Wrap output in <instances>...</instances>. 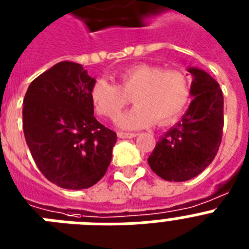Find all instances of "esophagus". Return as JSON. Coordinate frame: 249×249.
<instances>
[{
  "instance_id": "1",
  "label": "esophagus",
  "mask_w": 249,
  "mask_h": 249,
  "mask_svg": "<svg viewBox=\"0 0 249 249\" xmlns=\"http://www.w3.org/2000/svg\"><path fill=\"white\" fill-rule=\"evenodd\" d=\"M137 135L138 134H135V133H123V131L118 133V137L121 139H130V138H135Z\"/></svg>"
}]
</instances>
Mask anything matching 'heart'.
<instances>
[{
  "mask_svg": "<svg viewBox=\"0 0 249 249\" xmlns=\"http://www.w3.org/2000/svg\"><path fill=\"white\" fill-rule=\"evenodd\" d=\"M119 86L105 78L96 79L91 101L102 116L115 119L133 96L135 106L118 119L124 130L147 128L154 121L166 124L183 111L191 95V86L181 71H164L152 64H135L118 73Z\"/></svg>",
  "mask_w": 249,
  "mask_h": 249,
  "instance_id": "obj_1",
  "label": "heart"
}]
</instances>
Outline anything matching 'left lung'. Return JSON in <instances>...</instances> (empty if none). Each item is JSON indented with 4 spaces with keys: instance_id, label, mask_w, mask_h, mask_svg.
Segmentation results:
<instances>
[{
    "instance_id": "1",
    "label": "left lung",
    "mask_w": 249,
    "mask_h": 249,
    "mask_svg": "<svg viewBox=\"0 0 249 249\" xmlns=\"http://www.w3.org/2000/svg\"><path fill=\"white\" fill-rule=\"evenodd\" d=\"M194 100L182 119L157 142L148 164L160 178L187 181L205 170L218 153L223 134L224 99L220 86L205 71L189 67Z\"/></svg>"
}]
</instances>
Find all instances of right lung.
Here are the masks:
<instances>
[{"instance_id": "add662e5", "label": "right lung", "mask_w": 249, "mask_h": 249, "mask_svg": "<svg viewBox=\"0 0 249 249\" xmlns=\"http://www.w3.org/2000/svg\"><path fill=\"white\" fill-rule=\"evenodd\" d=\"M95 81L81 64L64 60L36 77L24 97L22 128L31 156L63 189H89L111 162L116 133L93 116Z\"/></svg>"}]
</instances>
